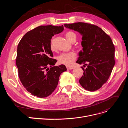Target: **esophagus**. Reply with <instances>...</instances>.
I'll return each mask as SVG.
<instances>
[{
    "label": "esophagus",
    "instance_id": "obj_1",
    "mask_svg": "<svg viewBox=\"0 0 128 128\" xmlns=\"http://www.w3.org/2000/svg\"><path fill=\"white\" fill-rule=\"evenodd\" d=\"M67 69H68V70H71V69H74V67H70V66H67Z\"/></svg>",
    "mask_w": 128,
    "mask_h": 128
}]
</instances>
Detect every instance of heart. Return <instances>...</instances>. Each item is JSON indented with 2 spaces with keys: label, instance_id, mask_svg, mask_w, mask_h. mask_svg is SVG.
<instances>
[{
  "label": "heart",
  "instance_id": "b5f03b06",
  "mask_svg": "<svg viewBox=\"0 0 128 128\" xmlns=\"http://www.w3.org/2000/svg\"><path fill=\"white\" fill-rule=\"evenodd\" d=\"M66 38L70 42L74 40H76V34L72 32H69L66 34ZM50 47L52 50L54 49V46L53 44V40H52L50 43ZM76 59V54L74 52H65L60 54L58 56V60L60 64H64L66 66L72 65Z\"/></svg>",
  "mask_w": 128,
  "mask_h": 128
}]
</instances>
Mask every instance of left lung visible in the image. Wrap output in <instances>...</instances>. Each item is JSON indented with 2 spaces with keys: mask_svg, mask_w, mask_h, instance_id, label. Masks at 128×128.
I'll use <instances>...</instances> for the list:
<instances>
[{
  "mask_svg": "<svg viewBox=\"0 0 128 128\" xmlns=\"http://www.w3.org/2000/svg\"><path fill=\"white\" fill-rule=\"evenodd\" d=\"M64 26L82 35L83 51L76 63L84 64L83 75L79 80L82 86L94 91L106 83L115 63V47L110 36L99 26L84 22L64 24Z\"/></svg>",
  "mask_w": 128,
  "mask_h": 128,
  "instance_id": "8db88e82",
  "label": "left lung"
}]
</instances>
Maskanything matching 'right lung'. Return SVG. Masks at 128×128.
Instances as JSON below:
<instances>
[{"instance_id": "obj_1", "label": "right lung", "mask_w": 128, "mask_h": 128, "mask_svg": "<svg viewBox=\"0 0 128 128\" xmlns=\"http://www.w3.org/2000/svg\"><path fill=\"white\" fill-rule=\"evenodd\" d=\"M64 29L63 25L37 26L26 32L18 45V77L26 91L33 96L45 98L51 94L61 74L67 70L64 64L54 66L56 60L52 58L50 47L52 37Z\"/></svg>"}]
</instances>
